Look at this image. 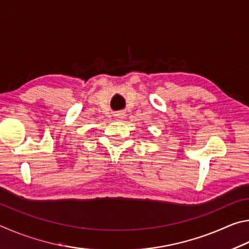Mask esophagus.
Instances as JSON below:
<instances>
[{"mask_svg": "<svg viewBox=\"0 0 249 249\" xmlns=\"http://www.w3.org/2000/svg\"><path fill=\"white\" fill-rule=\"evenodd\" d=\"M124 112H118V113H116L115 115V118L117 120H121V119H124Z\"/></svg>", "mask_w": 249, "mask_h": 249, "instance_id": "obj_1", "label": "esophagus"}]
</instances>
